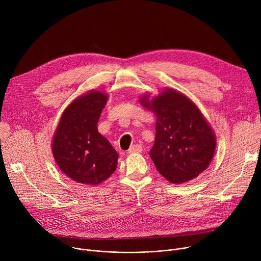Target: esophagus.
<instances>
[{
  "label": "esophagus",
  "mask_w": 261,
  "mask_h": 261,
  "mask_svg": "<svg viewBox=\"0 0 261 261\" xmlns=\"http://www.w3.org/2000/svg\"><path fill=\"white\" fill-rule=\"evenodd\" d=\"M142 151V147L139 144H133L130 146V148L128 150V153L133 154V153H140Z\"/></svg>",
  "instance_id": "esophagus-1"
}]
</instances>
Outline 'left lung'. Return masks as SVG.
Segmentation results:
<instances>
[{
  "label": "left lung",
  "instance_id": "left-lung-1",
  "mask_svg": "<svg viewBox=\"0 0 261 261\" xmlns=\"http://www.w3.org/2000/svg\"><path fill=\"white\" fill-rule=\"evenodd\" d=\"M139 100L156 116L155 143L150 151L157 170L172 184H181L205 170L215 154L216 136L199 108L184 94L165 89Z\"/></svg>",
  "mask_w": 261,
  "mask_h": 261
}]
</instances>
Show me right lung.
<instances>
[{
	"label": "right lung",
	"instance_id": "1",
	"mask_svg": "<svg viewBox=\"0 0 261 261\" xmlns=\"http://www.w3.org/2000/svg\"><path fill=\"white\" fill-rule=\"evenodd\" d=\"M107 95L90 91L64 110L53 138V155L60 169L71 179L97 186L113 174L119 154L98 132V121Z\"/></svg>",
	"mask_w": 261,
	"mask_h": 261
}]
</instances>
